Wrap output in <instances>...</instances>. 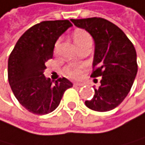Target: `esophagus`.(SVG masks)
<instances>
[{
    "label": "esophagus",
    "instance_id": "obj_1",
    "mask_svg": "<svg viewBox=\"0 0 145 145\" xmlns=\"http://www.w3.org/2000/svg\"><path fill=\"white\" fill-rule=\"evenodd\" d=\"M84 84L83 83H78V82H75L74 83V86H78V87H82Z\"/></svg>",
    "mask_w": 145,
    "mask_h": 145
}]
</instances>
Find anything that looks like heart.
I'll return each instance as SVG.
<instances>
[{
    "instance_id": "obj_1",
    "label": "heart",
    "mask_w": 145,
    "mask_h": 145,
    "mask_svg": "<svg viewBox=\"0 0 145 145\" xmlns=\"http://www.w3.org/2000/svg\"><path fill=\"white\" fill-rule=\"evenodd\" d=\"M74 40L78 44H80L87 40H92L90 34L84 29H76L74 32ZM84 66L79 63H69L64 67V73L72 78H78L82 75Z\"/></svg>"
}]
</instances>
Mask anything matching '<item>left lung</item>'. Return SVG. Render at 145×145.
I'll use <instances>...</instances> for the list:
<instances>
[{"mask_svg":"<svg viewBox=\"0 0 145 145\" xmlns=\"http://www.w3.org/2000/svg\"><path fill=\"white\" fill-rule=\"evenodd\" d=\"M76 27L93 37L95 48L92 78L102 76L86 106L94 111L106 112L120 105L130 92L137 74L136 51L131 40L116 24L103 18L71 19Z\"/></svg>","mask_w":145,"mask_h":145,"instance_id":"left-lung-1","label":"left lung"}]
</instances>
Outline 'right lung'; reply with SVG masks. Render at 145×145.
<instances>
[{
  "mask_svg": "<svg viewBox=\"0 0 145 145\" xmlns=\"http://www.w3.org/2000/svg\"><path fill=\"white\" fill-rule=\"evenodd\" d=\"M72 26L69 20H45L26 30L8 60V80L19 103L35 115H46L58 106L72 83L60 78L52 83L43 72L52 58L57 39Z\"/></svg>",
  "mask_w": 145,
  "mask_h": 145,
  "instance_id": "right-lung-1",
  "label": "right lung"
}]
</instances>
